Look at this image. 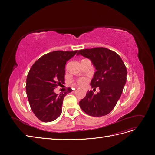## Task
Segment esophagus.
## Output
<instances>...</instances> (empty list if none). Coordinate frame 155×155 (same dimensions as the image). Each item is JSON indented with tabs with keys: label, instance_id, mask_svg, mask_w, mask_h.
<instances>
[{
	"label": "esophagus",
	"instance_id": "obj_1",
	"mask_svg": "<svg viewBox=\"0 0 155 155\" xmlns=\"http://www.w3.org/2000/svg\"><path fill=\"white\" fill-rule=\"evenodd\" d=\"M78 88H79V87H78Z\"/></svg>",
	"mask_w": 155,
	"mask_h": 155
}]
</instances>
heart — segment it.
I'll return each mask as SVG.
<instances>
[{
	"instance_id": "b5f03b06",
	"label": "heart",
	"mask_w": 155,
	"mask_h": 155,
	"mask_svg": "<svg viewBox=\"0 0 155 155\" xmlns=\"http://www.w3.org/2000/svg\"><path fill=\"white\" fill-rule=\"evenodd\" d=\"M87 82V80L85 78H80V79L78 80V84L81 85H84L86 84Z\"/></svg>"
}]
</instances>
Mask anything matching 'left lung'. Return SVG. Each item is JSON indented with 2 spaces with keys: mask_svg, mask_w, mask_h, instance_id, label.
<instances>
[{
  "mask_svg": "<svg viewBox=\"0 0 155 155\" xmlns=\"http://www.w3.org/2000/svg\"><path fill=\"white\" fill-rule=\"evenodd\" d=\"M77 55L90 60L96 71L91 80L92 88L99 87L100 92H87L80 102V107L88 115L101 117L108 114L120 99L127 80V70L116 52L105 48L79 50Z\"/></svg>",
  "mask_w": 155,
  "mask_h": 155,
  "instance_id": "left-lung-1",
  "label": "left lung"
}]
</instances>
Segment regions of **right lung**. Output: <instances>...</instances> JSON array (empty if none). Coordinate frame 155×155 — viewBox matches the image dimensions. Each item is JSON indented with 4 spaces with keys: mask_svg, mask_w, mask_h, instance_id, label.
<instances>
[{
    "mask_svg": "<svg viewBox=\"0 0 155 155\" xmlns=\"http://www.w3.org/2000/svg\"><path fill=\"white\" fill-rule=\"evenodd\" d=\"M77 51H54L43 55L31 68L26 80V94L35 115L45 123L58 118L64 97L71 92L56 94L54 90L64 84L65 64Z\"/></svg>",
    "mask_w": 155,
    "mask_h": 155,
    "instance_id": "add662e5",
    "label": "right lung"
}]
</instances>
